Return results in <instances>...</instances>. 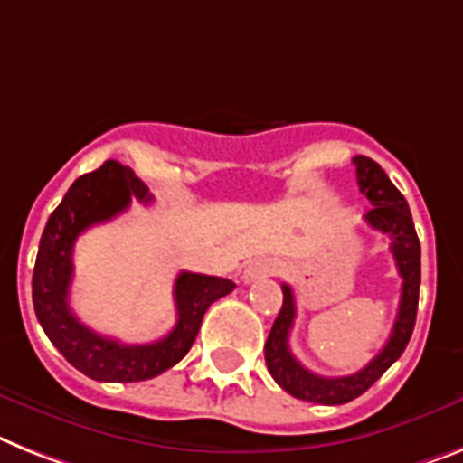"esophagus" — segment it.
Returning <instances> with one entry per match:
<instances>
[{
    "mask_svg": "<svg viewBox=\"0 0 463 463\" xmlns=\"http://www.w3.org/2000/svg\"><path fill=\"white\" fill-rule=\"evenodd\" d=\"M268 275H275V263L273 261H254L244 268L242 282L244 285H251V282H256V279H261V278H268Z\"/></svg>",
    "mask_w": 463,
    "mask_h": 463,
    "instance_id": "obj_1",
    "label": "esophagus"
}]
</instances>
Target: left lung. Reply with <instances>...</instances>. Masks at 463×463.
<instances>
[{"instance_id":"obj_1","label":"left lung","mask_w":463,"mask_h":463,"mask_svg":"<svg viewBox=\"0 0 463 463\" xmlns=\"http://www.w3.org/2000/svg\"><path fill=\"white\" fill-rule=\"evenodd\" d=\"M355 165V176L360 193L372 202V209L364 213V221L383 232L391 244L388 250L393 254L398 273L402 278V289H400V306L395 316L393 329L388 336L379 355L372 357L360 372L348 376H320L306 370L297 357L289 351V332L297 317V301L289 285H282V308L273 322V329L266 341V364L268 372L278 382L279 388L306 402H317V405H344L351 402L357 395H363L372 383L391 367V364L402 355V351L410 344V336L414 332L419 306V285H421V247H419L414 221H411L407 200L398 188L391 184L382 166L374 159L357 155L353 157Z\"/></svg>"}]
</instances>
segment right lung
Instances as JSON below:
<instances>
[{
	"label": "right lung",
	"instance_id": "obj_1",
	"mask_svg": "<svg viewBox=\"0 0 463 463\" xmlns=\"http://www.w3.org/2000/svg\"><path fill=\"white\" fill-rule=\"evenodd\" d=\"M131 200L147 204L153 197L129 166L115 159L80 176L46 221L34 261L33 304L42 329L72 367L96 382H146L174 367L190 351L209 306L235 289L225 278L181 273L174 285L176 327L153 344H119L81 325L68 306L75 240L91 225L115 219Z\"/></svg>",
	"mask_w": 463,
	"mask_h": 463
}]
</instances>
